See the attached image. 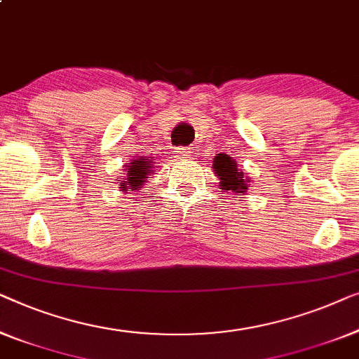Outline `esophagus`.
<instances>
[{
	"label": "esophagus",
	"instance_id": "esophagus-1",
	"mask_svg": "<svg viewBox=\"0 0 359 359\" xmlns=\"http://www.w3.org/2000/svg\"><path fill=\"white\" fill-rule=\"evenodd\" d=\"M174 154L177 156V158H180V159H185V158H190L191 151H190V148H175Z\"/></svg>",
	"mask_w": 359,
	"mask_h": 359
}]
</instances>
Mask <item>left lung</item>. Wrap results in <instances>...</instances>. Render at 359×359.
<instances>
[{"label": "left lung", "mask_w": 359, "mask_h": 359, "mask_svg": "<svg viewBox=\"0 0 359 359\" xmlns=\"http://www.w3.org/2000/svg\"><path fill=\"white\" fill-rule=\"evenodd\" d=\"M213 172L219 180L221 190L244 195L250 187V179L237 168L236 159L228 154H216L213 159Z\"/></svg>", "instance_id": "1"}]
</instances>
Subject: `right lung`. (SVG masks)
I'll return each instance as SVG.
<instances>
[{"label": "right lung", "instance_id": "obj_1", "mask_svg": "<svg viewBox=\"0 0 359 359\" xmlns=\"http://www.w3.org/2000/svg\"><path fill=\"white\" fill-rule=\"evenodd\" d=\"M123 172L125 179L118 180L120 191L127 194L128 190H141V185H144V182L148 180V175L153 174V163L148 158L138 156L131 163H127Z\"/></svg>", "mask_w": 359, "mask_h": 359}]
</instances>
